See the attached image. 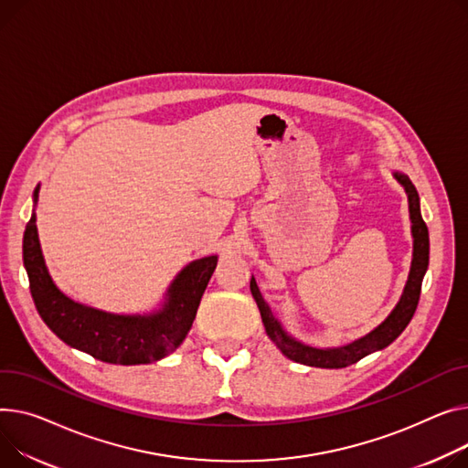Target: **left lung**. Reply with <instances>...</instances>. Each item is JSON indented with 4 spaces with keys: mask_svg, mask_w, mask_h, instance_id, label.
Here are the masks:
<instances>
[{
    "mask_svg": "<svg viewBox=\"0 0 468 468\" xmlns=\"http://www.w3.org/2000/svg\"><path fill=\"white\" fill-rule=\"evenodd\" d=\"M393 176L404 186V190H407V196H409V210H410L412 237H414V254H412V265H410L407 286H404V292H402L399 303L395 304V308L391 310V314L378 327H375L365 336L350 342V345L338 346V348L308 346V345H304V342L293 338L282 327V324H280L272 316L271 308L265 303V299L261 297L260 288L252 276L250 292L258 303L265 331H267L269 338L276 345V348L282 352L288 359L308 365V367H320V368L348 367V365L357 363L359 359H363L365 356H368L372 352H378V350H384L386 346H389L391 342L410 324L416 308H418L421 282H423V276H425V271L429 265V231H427V226H425L421 212H420V196L414 188V184L410 182V178L407 175H402V173H393Z\"/></svg>",
    "mask_w": 468,
    "mask_h": 468,
    "instance_id": "8db88e82",
    "label": "left lung"
}]
</instances>
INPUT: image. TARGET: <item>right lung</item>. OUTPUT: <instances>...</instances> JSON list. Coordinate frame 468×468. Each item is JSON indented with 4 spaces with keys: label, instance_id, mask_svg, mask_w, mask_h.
Here are the masks:
<instances>
[{
    "label": "right lung",
    "instance_id": "1",
    "mask_svg": "<svg viewBox=\"0 0 468 468\" xmlns=\"http://www.w3.org/2000/svg\"><path fill=\"white\" fill-rule=\"evenodd\" d=\"M37 197L39 186L34 203ZM22 256L31 297L50 331L66 345L114 365L152 363L175 352L196 320L199 301L218 263V256H207L186 265L173 280L160 310L126 316L75 303L56 288L41 252L36 212L24 231Z\"/></svg>",
    "mask_w": 468,
    "mask_h": 468
}]
</instances>
